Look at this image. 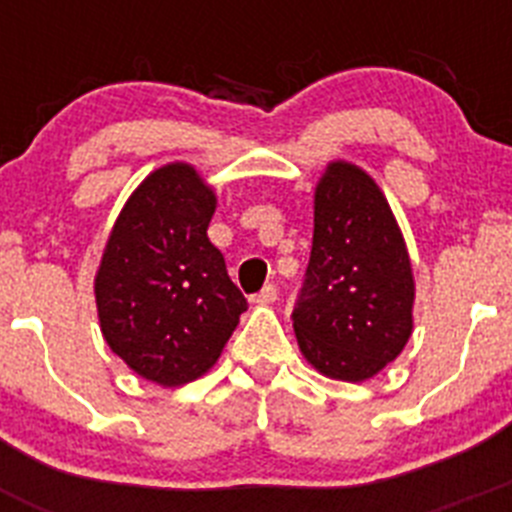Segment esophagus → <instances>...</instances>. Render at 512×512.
Returning <instances> with one entry per match:
<instances>
[{"mask_svg": "<svg viewBox=\"0 0 512 512\" xmlns=\"http://www.w3.org/2000/svg\"><path fill=\"white\" fill-rule=\"evenodd\" d=\"M277 295V287H274V284H266L259 295L251 297V302H256V305H274V302H277Z\"/></svg>", "mask_w": 512, "mask_h": 512, "instance_id": "34e87169", "label": "esophagus"}]
</instances>
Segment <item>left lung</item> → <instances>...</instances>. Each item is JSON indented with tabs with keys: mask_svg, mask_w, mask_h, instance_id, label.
Segmentation results:
<instances>
[{
	"mask_svg": "<svg viewBox=\"0 0 512 512\" xmlns=\"http://www.w3.org/2000/svg\"><path fill=\"white\" fill-rule=\"evenodd\" d=\"M413 302V264L390 202L364 169L330 161L292 312L302 356L330 379L377 377L413 336Z\"/></svg>",
	"mask_w": 512,
	"mask_h": 512,
	"instance_id": "obj_1",
	"label": "left lung"
}]
</instances>
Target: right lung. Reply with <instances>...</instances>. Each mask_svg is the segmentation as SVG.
I'll use <instances>...</instances> for the list:
<instances>
[{
  "mask_svg": "<svg viewBox=\"0 0 512 512\" xmlns=\"http://www.w3.org/2000/svg\"><path fill=\"white\" fill-rule=\"evenodd\" d=\"M215 205L192 164L151 171L117 215L94 277L107 346L161 387L210 372L248 307L207 238Z\"/></svg>",
  "mask_w": 512,
  "mask_h": 512,
  "instance_id": "right-lung-1",
  "label": "right lung"
}]
</instances>
